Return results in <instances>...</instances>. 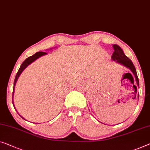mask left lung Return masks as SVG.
Listing matches in <instances>:
<instances>
[{"label":"left lung","instance_id":"obj_1","mask_svg":"<svg viewBox=\"0 0 150 150\" xmlns=\"http://www.w3.org/2000/svg\"><path fill=\"white\" fill-rule=\"evenodd\" d=\"M112 47L114 48V52L112 54V57H111L112 60L114 61H116L117 62H118V63L122 64V65L128 68L129 69H130V70L131 71V72L133 73L134 77H135V79L136 83H137V85L138 86V87H139V79H138V77H137V71H136L135 66H134V64H133L131 60L129 59V58L125 54L124 52L122 51L121 48H120L119 46L117 45V44H113ZM129 74L132 76V75H131V73H129ZM135 89H136V91H137V87L136 86H135ZM135 96H136V95H135ZM137 96H138V99H139V93H138Z\"/></svg>","mask_w":150,"mask_h":150}]
</instances>
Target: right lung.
I'll use <instances>...</instances> for the list:
<instances>
[{
    "label": "right lung",
    "mask_w": 150,
    "mask_h": 150,
    "mask_svg": "<svg viewBox=\"0 0 150 150\" xmlns=\"http://www.w3.org/2000/svg\"><path fill=\"white\" fill-rule=\"evenodd\" d=\"M46 54H47L46 52H36L35 54H33V55L31 56V57H28V59H26L25 61H24V62H23V63L21 64V67H20V68L19 69V71H18V72L17 73L16 76H15V81H14V86H13V97H12V102H13V106H14V108H15V106H14V103H13V94H14L15 86V84H16V82L17 81L18 78H19L20 75L21 74V73L23 72L24 69H25L29 65V64H30L31 63H32L33 61H35V60L38 59V58H40V57H42V56H44V55ZM15 110H16V108H15ZM18 114H19V113H18ZM19 116L21 118H23L20 115H19ZM23 118L24 119V118Z\"/></svg>",
    "instance_id": "add662e5"
}]
</instances>
